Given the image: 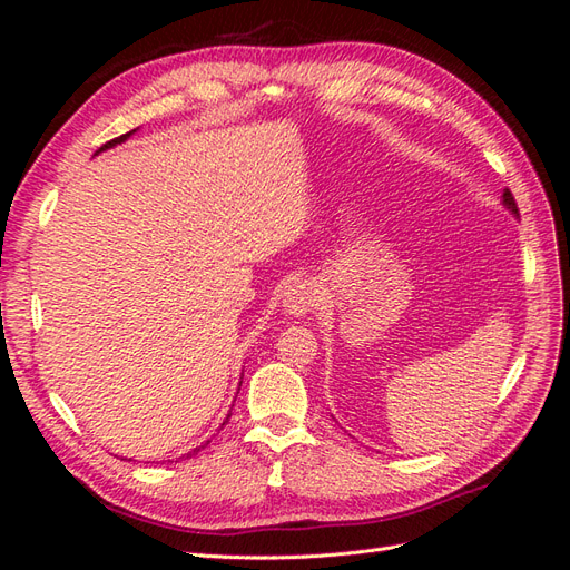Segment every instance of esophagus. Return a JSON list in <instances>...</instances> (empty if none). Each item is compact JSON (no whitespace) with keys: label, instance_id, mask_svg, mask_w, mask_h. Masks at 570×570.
<instances>
[{"label":"esophagus","instance_id":"obj_1","mask_svg":"<svg viewBox=\"0 0 570 570\" xmlns=\"http://www.w3.org/2000/svg\"><path fill=\"white\" fill-rule=\"evenodd\" d=\"M285 312L292 316H306L318 306V289L312 283H297L285 292Z\"/></svg>","mask_w":570,"mask_h":570}]
</instances>
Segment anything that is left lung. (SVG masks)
<instances>
[{
    "label": "left lung",
    "mask_w": 570,
    "mask_h": 570,
    "mask_svg": "<svg viewBox=\"0 0 570 570\" xmlns=\"http://www.w3.org/2000/svg\"><path fill=\"white\" fill-rule=\"evenodd\" d=\"M502 199H504V206H507V209H509L511 214H515V216H519V206H515V199H513V195L509 193V189H504V195H502Z\"/></svg>",
    "instance_id": "8db88e82"
}]
</instances>
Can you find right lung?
<instances>
[{
    "label": "right lung",
    "mask_w": 570,
    "mask_h": 570,
    "mask_svg": "<svg viewBox=\"0 0 570 570\" xmlns=\"http://www.w3.org/2000/svg\"><path fill=\"white\" fill-rule=\"evenodd\" d=\"M132 132H135V130H130V132H126V135H120V137H114V140H111V142H107V145H101V147L97 149V154H99V151H105V149H111V147H116V145H120V142H126V140H128V137H130ZM239 385H243V383H239ZM228 419H230V413H228ZM228 419H226V421H228ZM195 452H199V450H195ZM195 452H189L187 456H193Z\"/></svg>",
    "instance_id": "add662e5"
}]
</instances>
